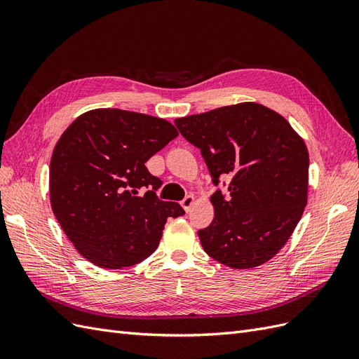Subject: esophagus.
<instances>
[{"label":"esophagus","mask_w":359,"mask_h":359,"mask_svg":"<svg viewBox=\"0 0 359 359\" xmlns=\"http://www.w3.org/2000/svg\"><path fill=\"white\" fill-rule=\"evenodd\" d=\"M192 203H194V195H187L184 196V198L180 201V204H182V207L187 212H189V209H191V205H192Z\"/></svg>","instance_id":"34e87169"}]
</instances>
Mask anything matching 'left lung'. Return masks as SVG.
<instances>
[{"mask_svg": "<svg viewBox=\"0 0 359 359\" xmlns=\"http://www.w3.org/2000/svg\"><path fill=\"white\" fill-rule=\"evenodd\" d=\"M200 149L219 187L213 222L198 231L207 255L231 269L271 259L291 237L307 204L309 154L289 122L257 102L215 109L175 121Z\"/></svg>", "mask_w": 359, "mask_h": 359, "instance_id": "1", "label": "left lung"}]
</instances>
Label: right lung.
I'll use <instances>...</instances> for the list:
<instances>
[{
  "label": "right lung",
  "mask_w": 359,
  "mask_h": 359,
  "mask_svg": "<svg viewBox=\"0 0 359 359\" xmlns=\"http://www.w3.org/2000/svg\"><path fill=\"white\" fill-rule=\"evenodd\" d=\"M176 137L164 119L119 109L86 111L64 131L50 159V204L83 258L131 267L155 252L167 217L184 215L159 200L163 180L144 165Z\"/></svg>",
  "instance_id": "obj_1"
}]
</instances>
